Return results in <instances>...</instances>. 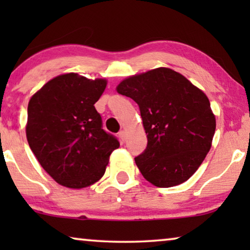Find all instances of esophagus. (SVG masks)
I'll use <instances>...</instances> for the list:
<instances>
[{
	"label": "esophagus",
	"instance_id": "esophagus-1",
	"mask_svg": "<svg viewBox=\"0 0 250 250\" xmlns=\"http://www.w3.org/2000/svg\"><path fill=\"white\" fill-rule=\"evenodd\" d=\"M126 131H122V132H119V138H121V140H122V142H125V140H126Z\"/></svg>",
	"mask_w": 250,
	"mask_h": 250
}]
</instances>
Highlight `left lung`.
<instances>
[{"instance_id": "1", "label": "left lung", "mask_w": 250, "mask_h": 250, "mask_svg": "<svg viewBox=\"0 0 250 250\" xmlns=\"http://www.w3.org/2000/svg\"><path fill=\"white\" fill-rule=\"evenodd\" d=\"M116 90L139 104L148 145L135 157L143 177L158 188L186 182L210 150L216 119L207 95L166 67L123 80Z\"/></svg>"}]
</instances>
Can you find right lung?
<instances>
[{
  "label": "right lung",
  "mask_w": 250,
  "mask_h": 250,
  "mask_svg": "<svg viewBox=\"0 0 250 250\" xmlns=\"http://www.w3.org/2000/svg\"><path fill=\"white\" fill-rule=\"evenodd\" d=\"M105 86V78L68 73L50 80L30 98L27 141L60 186L83 189L98 182L110 153L119 148L117 139L102 129L94 107Z\"/></svg>",
  "instance_id": "1"
}]
</instances>
